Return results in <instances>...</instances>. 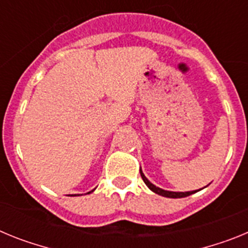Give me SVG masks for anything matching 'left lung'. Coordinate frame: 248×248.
<instances>
[{"mask_svg": "<svg viewBox=\"0 0 248 248\" xmlns=\"http://www.w3.org/2000/svg\"><path fill=\"white\" fill-rule=\"evenodd\" d=\"M140 175H141V179H143L144 183L146 184V186H148V187L151 190V191H154L155 194H157V195H161V196H165V198H171V199L186 198V196H189V195H191V194H194V192H196V191H187V192L166 191V190L160 189V187H156V186H155V185H153V184H151L150 181H149L148 179H146L145 175L143 174V171H141V169H140Z\"/></svg>", "mask_w": 248, "mask_h": 248, "instance_id": "obj_1", "label": "left lung"}]
</instances>
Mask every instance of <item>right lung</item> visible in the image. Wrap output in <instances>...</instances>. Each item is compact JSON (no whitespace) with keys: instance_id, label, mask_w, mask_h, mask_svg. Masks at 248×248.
<instances>
[{"instance_id":"right-lung-1","label":"right lung","mask_w":248,"mask_h":248,"mask_svg":"<svg viewBox=\"0 0 248 248\" xmlns=\"http://www.w3.org/2000/svg\"><path fill=\"white\" fill-rule=\"evenodd\" d=\"M88 194H89V192H88Z\"/></svg>"}]
</instances>
